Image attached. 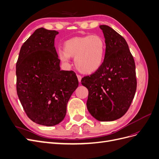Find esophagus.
<instances>
[{"instance_id": "obj_1", "label": "esophagus", "mask_w": 159, "mask_h": 159, "mask_svg": "<svg viewBox=\"0 0 159 159\" xmlns=\"http://www.w3.org/2000/svg\"><path fill=\"white\" fill-rule=\"evenodd\" d=\"M77 77H78V79L79 82H80L81 80V76L80 75H77Z\"/></svg>"}]
</instances>
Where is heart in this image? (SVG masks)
<instances>
[{"mask_svg": "<svg viewBox=\"0 0 159 159\" xmlns=\"http://www.w3.org/2000/svg\"><path fill=\"white\" fill-rule=\"evenodd\" d=\"M64 50L58 51L60 60L68 62L75 57L77 69L84 74H92L102 66L106 53V44L98 35L74 37L64 42Z\"/></svg>", "mask_w": 159, "mask_h": 159, "instance_id": "b5f03b06", "label": "heart"}]
</instances>
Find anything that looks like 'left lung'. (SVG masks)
I'll return each instance as SVG.
<instances>
[{"label": "left lung", "mask_w": 159, "mask_h": 159, "mask_svg": "<svg viewBox=\"0 0 159 159\" xmlns=\"http://www.w3.org/2000/svg\"><path fill=\"white\" fill-rule=\"evenodd\" d=\"M106 44L102 66L84 76L81 84L88 89L87 107L98 121H111L128 111L137 89L135 64L125 38L113 28L101 25Z\"/></svg>", "instance_id": "1"}]
</instances>
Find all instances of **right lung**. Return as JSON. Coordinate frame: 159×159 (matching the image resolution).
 <instances>
[{"label":"right lung","mask_w":159,"mask_h":159,"mask_svg":"<svg viewBox=\"0 0 159 159\" xmlns=\"http://www.w3.org/2000/svg\"><path fill=\"white\" fill-rule=\"evenodd\" d=\"M58 32L38 28L22 46L16 62V91L27 116L45 126L60 123L78 86L74 71L60 70L54 46Z\"/></svg>","instance_id":"1"}]
</instances>
